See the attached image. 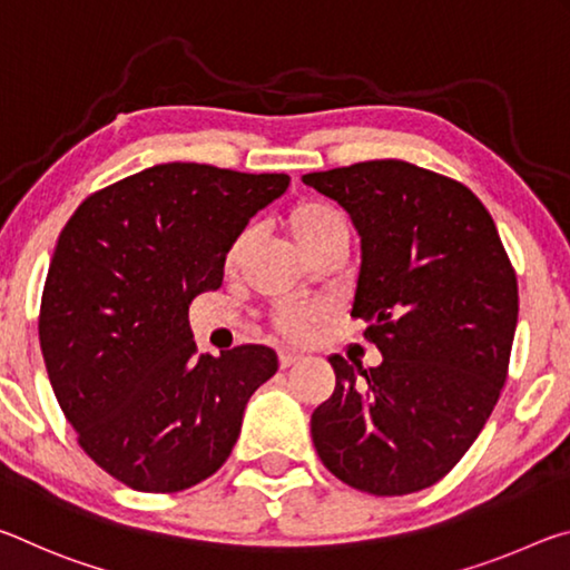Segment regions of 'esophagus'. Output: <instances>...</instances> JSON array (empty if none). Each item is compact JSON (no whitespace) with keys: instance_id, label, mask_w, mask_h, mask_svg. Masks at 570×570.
<instances>
[{"instance_id":"obj_1","label":"esophagus","mask_w":570,"mask_h":570,"mask_svg":"<svg viewBox=\"0 0 570 570\" xmlns=\"http://www.w3.org/2000/svg\"><path fill=\"white\" fill-rule=\"evenodd\" d=\"M277 358H279V368H291V366H295V363L301 361L303 356H301V353H293V351H279Z\"/></svg>"}]
</instances>
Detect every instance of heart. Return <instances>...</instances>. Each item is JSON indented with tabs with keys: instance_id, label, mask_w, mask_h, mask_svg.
<instances>
[{
	"instance_id": "heart-1",
	"label": "heart",
	"mask_w": 570,
	"mask_h": 570,
	"mask_svg": "<svg viewBox=\"0 0 570 570\" xmlns=\"http://www.w3.org/2000/svg\"><path fill=\"white\" fill-rule=\"evenodd\" d=\"M285 224L293 239L313 259L321 257L323 252L348 247V239H351L348 219L325 202H315V199L297 202L295 207H291V212L285 214ZM252 245H255V229H245L229 249L227 267L237 269L242 263H245ZM325 318H328V307L321 303H287L277 307L275 325L279 333L287 335V338H307L315 325L323 323Z\"/></svg>"
}]
</instances>
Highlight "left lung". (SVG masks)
Segmentation results:
<instances>
[{"instance_id": "8db88e82", "label": "left lung", "mask_w": 570, "mask_h": 570, "mask_svg": "<svg viewBox=\"0 0 570 570\" xmlns=\"http://www.w3.org/2000/svg\"><path fill=\"white\" fill-rule=\"evenodd\" d=\"M361 237L351 315L384 361L331 356L335 389L311 416L315 452L371 495L432 488L478 440L508 379L518 279L468 186L399 158L305 174Z\"/></svg>"}]
</instances>
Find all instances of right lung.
<instances>
[{"label": "right lung", "instance_id": "add662e5", "mask_svg": "<svg viewBox=\"0 0 570 570\" xmlns=\"http://www.w3.org/2000/svg\"><path fill=\"white\" fill-rule=\"evenodd\" d=\"M287 174L158 164L80 204L55 247L40 346L62 414L110 478L179 492L217 472L249 396L277 371L267 346L197 356L189 303L222 285L247 222Z\"/></svg>", "mask_w": 570, "mask_h": 570}]
</instances>
